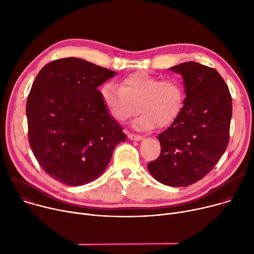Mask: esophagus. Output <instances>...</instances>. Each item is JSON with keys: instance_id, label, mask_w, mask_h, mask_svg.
Returning a JSON list of instances; mask_svg holds the SVG:
<instances>
[{"instance_id": "1", "label": "esophagus", "mask_w": 254, "mask_h": 254, "mask_svg": "<svg viewBox=\"0 0 254 254\" xmlns=\"http://www.w3.org/2000/svg\"><path fill=\"white\" fill-rule=\"evenodd\" d=\"M128 137L131 140H141L143 137L139 134H135V133H128Z\"/></svg>"}]
</instances>
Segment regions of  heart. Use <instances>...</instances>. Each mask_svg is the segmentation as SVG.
<instances>
[{
  "label": "heart",
  "mask_w": 254,
  "mask_h": 254,
  "mask_svg": "<svg viewBox=\"0 0 254 254\" xmlns=\"http://www.w3.org/2000/svg\"><path fill=\"white\" fill-rule=\"evenodd\" d=\"M103 103L110 115L123 122L139 112L135 121L138 128H164L179 116L185 99L182 84L147 72L132 73L121 80L120 86L106 83L101 88Z\"/></svg>",
  "instance_id": "b5f03b06"
}]
</instances>
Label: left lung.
I'll return each mask as SVG.
<instances>
[{
	"label": "left lung",
	"mask_w": 254,
	"mask_h": 254,
	"mask_svg": "<svg viewBox=\"0 0 254 254\" xmlns=\"http://www.w3.org/2000/svg\"><path fill=\"white\" fill-rule=\"evenodd\" d=\"M170 69L182 74L187 96L177 119L158 135L160 157L147 169L159 182L183 187L206 176L225 152L232 96L216 69L195 62Z\"/></svg>",
	"instance_id": "8db88e82"
}]
</instances>
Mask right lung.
Here are the masks:
<instances>
[{"label": "right lung", "mask_w": 254, "mask_h": 254, "mask_svg": "<svg viewBox=\"0 0 254 254\" xmlns=\"http://www.w3.org/2000/svg\"><path fill=\"white\" fill-rule=\"evenodd\" d=\"M115 74L63 58L36 75L26 103L28 140L38 164L55 180L70 186L95 180L116 145L126 140L97 90Z\"/></svg>", "instance_id": "obj_1"}]
</instances>
